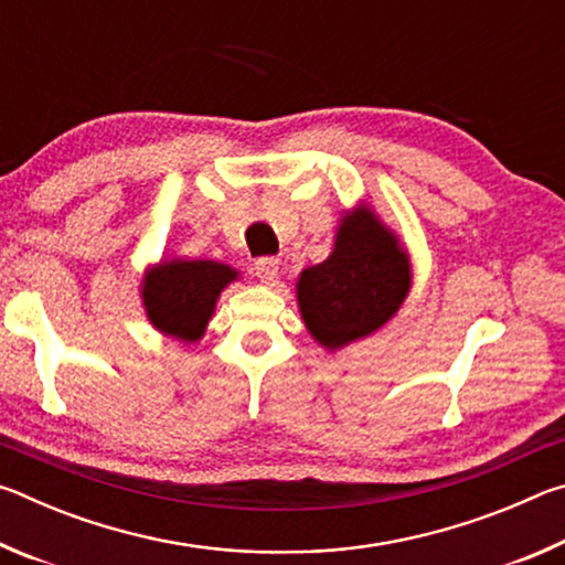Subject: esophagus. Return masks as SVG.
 <instances>
[{
    "instance_id": "1",
    "label": "esophagus",
    "mask_w": 565,
    "mask_h": 565,
    "mask_svg": "<svg viewBox=\"0 0 565 565\" xmlns=\"http://www.w3.org/2000/svg\"><path fill=\"white\" fill-rule=\"evenodd\" d=\"M254 271L264 284H274L276 276H279V259H274V256H262V259L254 262Z\"/></svg>"
}]
</instances>
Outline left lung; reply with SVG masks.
<instances>
[{
	"mask_svg": "<svg viewBox=\"0 0 565 565\" xmlns=\"http://www.w3.org/2000/svg\"><path fill=\"white\" fill-rule=\"evenodd\" d=\"M411 281L406 246L361 202L339 218L329 259L299 274L296 301L313 341L337 351L396 317Z\"/></svg>",
	"mask_w": 565,
	"mask_h": 565,
	"instance_id": "8db88e82",
	"label": "left lung"
}]
</instances>
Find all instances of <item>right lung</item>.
<instances>
[{
    "label": "right lung",
    "mask_w": 565,
    "mask_h": 565,
    "mask_svg": "<svg viewBox=\"0 0 565 565\" xmlns=\"http://www.w3.org/2000/svg\"><path fill=\"white\" fill-rule=\"evenodd\" d=\"M236 279L238 271L228 264L174 256L147 269L139 296L151 327L186 347L204 337L218 296Z\"/></svg>",
    "instance_id": "obj_1"
}]
</instances>
